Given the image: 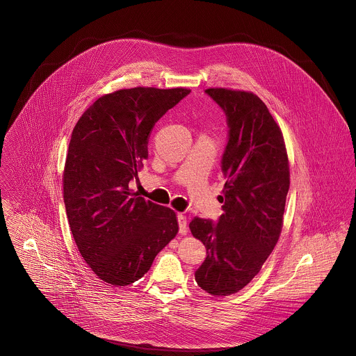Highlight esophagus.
I'll use <instances>...</instances> for the list:
<instances>
[{
	"label": "esophagus",
	"mask_w": 356,
	"mask_h": 356,
	"mask_svg": "<svg viewBox=\"0 0 356 356\" xmlns=\"http://www.w3.org/2000/svg\"><path fill=\"white\" fill-rule=\"evenodd\" d=\"M177 222H179V233L181 234H187L188 227H187V218L183 214L177 216Z\"/></svg>",
	"instance_id": "obj_1"
}]
</instances>
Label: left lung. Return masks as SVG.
<instances>
[{
  "mask_svg": "<svg viewBox=\"0 0 356 356\" xmlns=\"http://www.w3.org/2000/svg\"><path fill=\"white\" fill-rule=\"evenodd\" d=\"M206 95L225 112L229 129L220 160L223 214L217 222L195 217L190 229L207 252L195 280L222 297L244 289L276 245L290 170L282 131L256 95L223 88Z\"/></svg>",
  "mask_w": 356,
  "mask_h": 356,
  "instance_id": "8db88e82",
  "label": "left lung"
}]
</instances>
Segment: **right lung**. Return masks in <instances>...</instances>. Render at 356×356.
Returning a JSON list of instances; mask_svg holds the SVG:
<instances>
[{"instance_id":"obj_1","label":"right lung","mask_w":356,"mask_h":356,"mask_svg":"<svg viewBox=\"0 0 356 356\" xmlns=\"http://www.w3.org/2000/svg\"><path fill=\"white\" fill-rule=\"evenodd\" d=\"M190 92L116 90L97 99L73 130L63 172L66 214L85 263L110 284L140 279L177 234L173 210L137 196L129 184L139 181L154 124Z\"/></svg>"}]
</instances>
